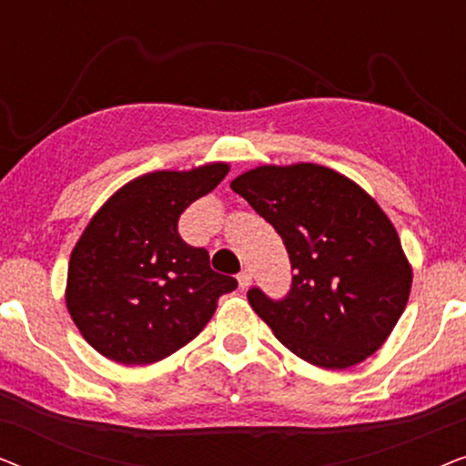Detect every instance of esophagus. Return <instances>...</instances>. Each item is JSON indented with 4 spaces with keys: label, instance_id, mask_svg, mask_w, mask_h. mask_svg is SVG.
<instances>
[{
    "label": "esophagus",
    "instance_id": "34e87169",
    "mask_svg": "<svg viewBox=\"0 0 466 466\" xmlns=\"http://www.w3.org/2000/svg\"><path fill=\"white\" fill-rule=\"evenodd\" d=\"M238 282H239V289H248V286L252 284V271L250 269H241L239 276H238Z\"/></svg>",
    "mask_w": 466,
    "mask_h": 466
}]
</instances>
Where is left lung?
<instances>
[{
  "label": "left lung",
  "instance_id": "8db88e82",
  "mask_svg": "<svg viewBox=\"0 0 466 466\" xmlns=\"http://www.w3.org/2000/svg\"><path fill=\"white\" fill-rule=\"evenodd\" d=\"M282 238L290 290H248L252 309L299 359L348 369L378 352L411 289L397 228L381 208L337 171L314 163L263 165L231 182Z\"/></svg>",
  "mask_w": 466,
  "mask_h": 466
}]
</instances>
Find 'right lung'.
Instances as JSON below:
<instances>
[{
  "instance_id": "1",
  "label": "right lung",
  "mask_w": 466,
  "mask_h": 466,
  "mask_svg": "<svg viewBox=\"0 0 466 466\" xmlns=\"http://www.w3.org/2000/svg\"><path fill=\"white\" fill-rule=\"evenodd\" d=\"M227 174L225 163L152 171L125 184L88 222L69 258L66 303L106 359H167L201 333L218 297L238 289V279L209 267L206 248L177 233L184 209Z\"/></svg>"
}]
</instances>
